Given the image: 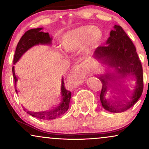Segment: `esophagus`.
I'll use <instances>...</instances> for the list:
<instances>
[{"mask_svg": "<svg viewBox=\"0 0 149 149\" xmlns=\"http://www.w3.org/2000/svg\"><path fill=\"white\" fill-rule=\"evenodd\" d=\"M73 71L78 73L79 75H81V76H85L87 73L86 70L85 69V65L83 63L75 66L74 68H73Z\"/></svg>", "mask_w": 149, "mask_h": 149, "instance_id": "obj_1", "label": "esophagus"}]
</instances>
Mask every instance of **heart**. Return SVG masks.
<instances>
[{
    "label": "heart",
    "instance_id": "b5f03b06",
    "mask_svg": "<svg viewBox=\"0 0 149 149\" xmlns=\"http://www.w3.org/2000/svg\"><path fill=\"white\" fill-rule=\"evenodd\" d=\"M103 33L96 26L83 25L68 31L61 36L60 44L68 52H73L82 48L95 49L100 45Z\"/></svg>",
    "mask_w": 149,
    "mask_h": 149
}]
</instances>
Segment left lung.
<instances>
[{
	"instance_id": "8db88e82",
	"label": "left lung",
	"mask_w": 149,
	"mask_h": 149,
	"mask_svg": "<svg viewBox=\"0 0 149 149\" xmlns=\"http://www.w3.org/2000/svg\"><path fill=\"white\" fill-rule=\"evenodd\" d=\"M106 46L97 47L93 57L108 67L107 73L98 75L102 83L100 101L105 110L111 113H120L127 110L137 102L143 92V69L135 46L120 26L115 25L111 31ZM129 77L135 78V86L132 92L121 83V80ZM115 92L118 96L106 98L107 92ZM126 93L130 100L124 97ZM130 93V95L129 93ZM125 98H124V97Z\"/></svg>"
}]
</instances>
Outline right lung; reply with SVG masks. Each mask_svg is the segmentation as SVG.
Returning <instances> with one entry per match:
<instances>
[{"label":"right lung","mask_w":149,"mask_h":149,"mask_svg":"<svg viewBox=\"0 0 149 149\" xmlns=\"http://www.w3.org/2000/svg\"><path fill=\"white\" fill-rule=\"evenodd\" d=\"M42 28L32 29L27 31L26 33L22 36L21 39L19 41L17 45L16 50H15L14 60L13 64H15L19 60L22 56L26 52L31 48L33 46L39 45H50L52 43V38L49 36L48 33H45L42 31ZM13 74L15 79V91L18 93V90H17V82L18 78L15 72V66L13 67ZM71 97V92L69 91L65 88L64 78H61V102L59 105L55 107H52L47 111L39 112H31L26 111V113L31 115L33 117L41 120H54L60 117L63 114L65 113L69 107V102ZM26 109H24V111Z\"/></svg>","instance_id":"add662e5"}]
</instances>
